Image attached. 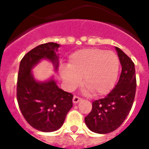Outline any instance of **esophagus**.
<instances>
[{
	"label": "esophagus",
	"mask_w": 149,
	"mask_h": 149,
	"mask_svg": "<svg viewBox=\"0 0 149 149\" xmlns=\"http://www.w3.org/2000/svg\"><path fill=\"white\" fill-rule=\"evenodd\" d=\"M81 100V98L77 97V96H74V97H73V99H72V102H73L74 104H77L78 102H80Z\"/></svg>",
	"instance_id": "obj_1"
}]
</instances>
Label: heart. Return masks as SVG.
<instances>
[{
	"label": "heart",
	"mask_w": 149,
	"mask_h": 149,
	"mask_svg": "<svg viewBox=\"0 0 149 149\" xmlns=\"http://www.w3.org/2000/svg\"><path fill=\"white\" fill-rule=\"evenodd\" d=\"M119 59L112 51L84 49L69 56L68 65H63L60 73L66 88L74 90L81 84L82 76L87 91L104 95L112 89L118 77Z\"/></svg>",
	"instance_id": "b5f03b06"
}]
</instances>
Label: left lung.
Listing matches in <instances>:
<instances>
[{"label":"left lung","instance_id":"1","mask_svg":"<svg viewBox=\"0 0 149 149\" xmlns=\"http://www.w3.org/2000/svg\"><path fill=\"white\" fill-rule=\"evenodd\" d=\"M115 49L122 67L118 82L104 98L93 102L92 111L84 118L88 128L99 134L112 132L121 125L131 110L136 94L134 63L121 49Z\"/></svg>","mask_w":149,"mask_h":149}]
</instances>
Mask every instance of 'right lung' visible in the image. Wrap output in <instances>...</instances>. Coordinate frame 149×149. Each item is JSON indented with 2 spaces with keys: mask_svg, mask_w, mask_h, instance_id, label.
Returning <instances> with one entry per match:
<instances>
[{
  "mask_svg": "<svg viewBox=\"0 0 149 149\" xmlns=\"http://www.w3.org/2000/svg\"><path fill=\"white\" fill-rule=\"evenodd\" d=\"M60 45L49 42L37 46L21 60L17 77V97L22 115L38 131L58 130L72 107L73 96L58 87L52 76L46 81H37L33 69L43 60L51 62L58 70Z\"/></svg>",
  "mask_w": 149,
  "mask_h": 149,
  "instance_id": "obj_1",
  "label": "right lung"
}]
</instances>
